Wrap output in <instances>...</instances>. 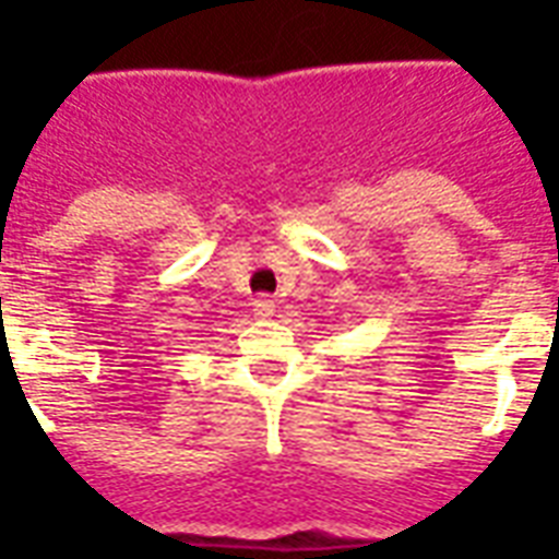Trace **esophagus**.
I'll return each mask as SVG.
<instances>
[{"instance_id":"esophagus-1","label":"esophagus","mask_w":559,"mask_h":559,"mask_svg":"<svg viewBox=\"0 0 559 559\" xmlns=\"http://www.w3.org/2000/svg\"><path fill=\"white\" fill-rule=\"evenodd\" d=\"M275 316V301L270 296L254 298V319H272Z\"/></svg>"}]
</instances>
